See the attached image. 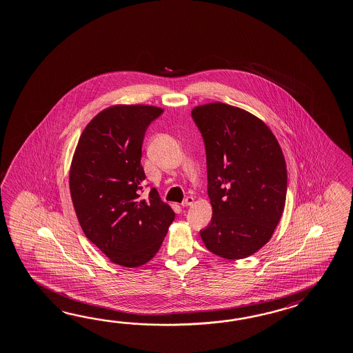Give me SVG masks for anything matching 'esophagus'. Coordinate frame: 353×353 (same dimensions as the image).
Wrapping results in <instances>:
<instances>
[{
	"label": "esophagus",
	"mask_w": 353,
	"mask_h": 353,
	"mask_svg": "<svg viewBox=\"0 0 353 353\" xmlns=\"http://www.w3.org/2000/svg\"><path fill=\"white\" fill-rule=\"evenodd\" d=\"M194 203V198L193 197H187L184 201H183V203H181V207H189V205H193Z\"/></svg>",
	"instance_id": "esophagus-1"
}]
</instances>
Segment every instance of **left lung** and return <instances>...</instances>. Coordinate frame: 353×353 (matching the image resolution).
<instances>
[{"mask_svg": "<svg viewBox=\"0 0 353 353\" xmlns=\"http://www.w3.org/2000/svg\"><path fill=\"white\" fill-rule=\"evenodd\" d=\"M205 141L211 223L201 231L205 248L236 261L272 238L287 192L285 156L268 125L223 103L193 108Z\"/></svg>", "mask_w": 353, "mask_h": 353, "instance_id": "1", "label": "left lung"}]
</instances>
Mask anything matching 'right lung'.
I'll list each match as a JSON object with an SVG mask.
<instances>
[{"label": "right lung", "mask_w": 353, "mask_h": 353, "mask_svg": "<svg viewBox=\"0 0 353 353\" xmlns=\"http://www.w3.org/2000/svg\"><path fill=\"white\" fill-rule=\"evenodd\" d=\"M163 112L142 104L101 110L82 131L72 157L70 190L82 231L122 267L151 261L175 217L155 188L141 198L142 142Z\"/></svg>", "instance_id": "right-lung-1"}]
</instances>
